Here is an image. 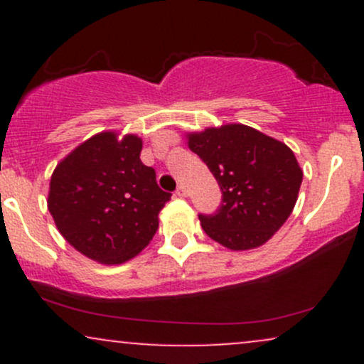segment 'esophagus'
Masks as SVG:
<instances>
[{
  "mask_svg": "<svg viewBox=\"0 0 364 364\" xmlns=\"http://www.w3.org/2000/svg\"><path fill=\"white\" fill-rule=\"evenodd\" d=\"M176 195H178V196H186V195H188L186 186H185V185H179L178 190H176Z\"/></svg>",
  "mask_w": 364,
  "mask_h": 364,
  "instance_id": "esophagus-1",
  "label": "esophagus"
}]
</instances>
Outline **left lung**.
<instances>
[{
    "label": "left lung",
    "instance_id": "1",
    "mask_svg": "<svg viewBox=\"0 0 364 364\" xmlns=\"http://www.w3.org/2000/svg\"><path fill=\"white\" fill-rule=\"evenodd\" d=\"M186 139L223 191L215 214L198 215L207 236L235 252L267 243L298 200L303 171L292 150L236 123L188 133Z\"/></svg>",
    "mask_w": 364,
    "mask_h": 364
}]
</instances>
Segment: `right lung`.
Instances as JSON below:
<instances>
[{"instance_id": "right-lung-1", "label": "right lung", "mask_w": 364, "mask_h": 364, "mask_svg": "<svg viewBox=\"0 0 364 364\" xmlns=\"http://www.w3.org/2000/svg\"><path fill=\"white\" fill-rule=\"evenodd\" d=\"M141 139L116 132L90 136L54 169L48 208L61 236L104 265L132 260L150 243L171 193L140 161Z\"/></svg>"}]
</instances>
